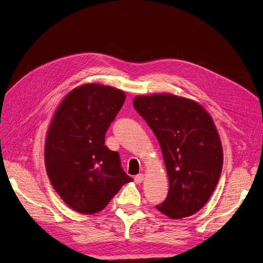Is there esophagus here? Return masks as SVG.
<instances>
[{
  "instance_id": "esophagus-1",
  "label": "esophagus",
  "mask_w": 263,
  "mask_h": 263,
  "mask_svg": "<svg viewBox=\"0 0 263 263\" xmlns=\"http://www.w3.org/2000/svg\"><path fill=\"white\" fill-rule=\"evenodd\" d=\"M134 179H135V182H136V183H141L142 180H144V174L139 173V174H137V176L135 177Z\"/></svg>"
}]
</instances>
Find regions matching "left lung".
I'll return each mask as SVG.
<instances>
[{
    "mask_svg": "<svg viewBox=\"0 0 263 263\" xmlns=\"http://www.w3.org/2000/svg\"><path fill=\"white\" fill-rule=\"evenodd\" d=\"M134 107L161 147L169 191L156 209L178 219L200 211L216 187L222 148L209 113L194 101L172 94L134 99Z\"/></svg>",
    "mask_w": 263,
    "mask_h": 263,
    "instance_id": "left-lung-1",
    "label": "left lung"
}]
</instances>
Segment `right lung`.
I'll list each match as a JSON object with an SVG mask.
<instances>
[{"label": "right lung", "mask_w": 263, "mask_h": 263, "mask_svg": "<svg viewBox=\"0 0 263 263\" xmlns=\"http://www.w3.org/2000/svg\"><path fill=\"white\" fill-rule=\"evenodd\" d=\"M125 102L121 90L85 84L71 91L55 112L46 139L45 164L51 185L82 214L102 211L133 179L105 135Z\"/></svg>", "instance_id": "add662e5"}]
</instances>
